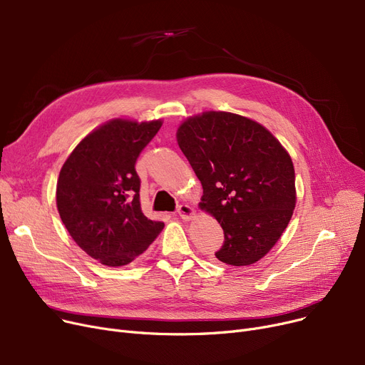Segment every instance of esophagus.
<instances>
[{
  "label": "esophagus",
  "instance_id": "esophagus-1",
  "mask_svg": "<svg viewBox=\"0 0 365 365\" xmlns=\"http://www.w3.org/2000/svg\"><path fill=\"white\" fill-rule=\"evenodd\" d=\"M178 215L183 219V220H190L192 217H195L197 212L192 205H187V204H180L178 208Z\"/></svg>",
  "mask_w": 365,
  "mask_h": 365
}]
</instances>
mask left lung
I'll list each match as a JSON object with an SVG mask.
<instances>
[{
  "label": "left lung",
  "mask_w": 365,
  "mask_h": 365,
  "mask_svg": "<svg viewBox=\"0 0 365 365\" xmlns=\"http://www.w3.org/2000/svg\"><path fill=\"white\" fill-rule=\"evenodd\" d=\"M176 139L202 185L200 208L223 229L216 257L232 266L264 257L296 207L290 153L257 121L225 110L186 118Z\"/></svg>",
  "instance_id": "1"
}]
</instances>
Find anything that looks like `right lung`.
Returning a JSON list of instances; mask_svg holds the SVG:
<instances>
[{
  "label": "right lung",
  "instance_id": "add662e5",
  "mask_svg": "<svg viewBox=\"0 0 365 365\" xmlns=\"http://www.w3.org/2000/svg\"><path fill=\"white\" fill-rule=\"evenodd\" d=\"M163 120L113 118L75 146L59 173L57 212L72 240L105 266H124L155 241L164 223L140 207L136 161Z\"/></svg>",
  "mask_w": 365,
  "mask_h": 365
}]
</instances>
